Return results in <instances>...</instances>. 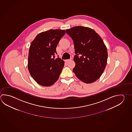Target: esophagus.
<instances>
[{"mask_svg":"<svg viewBox=\"0 0 132 132\" xmlns=\"http://www.w3.org/2000/svg\"><path fill=\"white\" fill-rule=\"evenodd\" d=\"M72 59H67V60H65V61L66 62H69V61H71Z\"/></svg>","mask_w":132,"mask_h":132,"instance_id":"34e87169","label":"esophagus"}]
</instances>
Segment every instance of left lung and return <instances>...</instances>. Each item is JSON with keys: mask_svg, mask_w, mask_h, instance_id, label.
Instances as JSON below:
<instances>
[{"mask_svg": "<svg viewBox=\"0 0 132 132\" xmlns=\"http://www.w3.org/2000/svg\"><path fill=\"white\" fill-rule=\"evenodd\" d=\"M72 38L75 48L73 71L86 84L100 78L107 64V47L102 38L90 28L78 26L66 30Z\"/></svg>", "mask_w": 132, "mask_h": 132, "instance_id": "obj_1", "label": "left lung"}]
</instances>
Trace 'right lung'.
<instances>
[{
    "label": "right lung",
    "mask_w": 132,
    "mask_h": 132,
    "mask_svg": "<svg viewBox=\"0 0 132 132\" xmlns=\"http://www.w3.org/2000/svg\"><path fill=\"white\" fill-rule=\"evenodd\" d=\"M65 33V30L51 29L40 32L31 42L28 69L39 85L50 86L58 79L64 62L60 58H54L57 54L56 47Z\"/></svg>",
    "instance_id": "right-lung-1"
}]
</instances>
